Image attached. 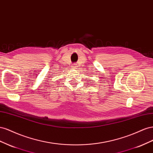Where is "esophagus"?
Segmentation results:
<instances>
[{
	"instance_id": "34e87169",
	"label": "esophagus",
	"mask_w": 153,
	"mask_h": 153,
	"mask_svg": "<svg viewBox=\"0 0 153 153\" xmlns=\"http://www.w3.org/2000/svg\"><path fill=\"white\" fill-rule=\"evenodd\" d=\"M72 67V68H74V69H76V68H77V67L75 65H73Z\"/></svg>"
}]
</instances>
